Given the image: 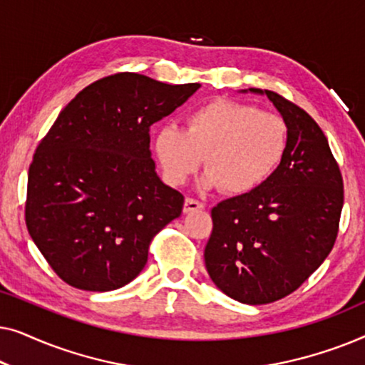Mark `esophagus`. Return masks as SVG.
<instances>
[{
  "mask_svg": "<svg viewBox=\"0 0 365 365\" xmlns=\"http://www.w3.org/2000/svg\"><path fill=\"white\" fill-rule=\"evenodd\" d=\"M201 209H204L202 202H199L192 197H186V201H184V212H186V214L196 212V211H201Z\"/></svg>",
  "mask_w": 365,
  "mask_h": 365,
  "instance_id": "obj_1",
  "label": "esophagus"
}]
</instances>
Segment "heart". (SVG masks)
Listing matches in <instances>:
<instances>
[{
    "instance_id": "1",
    "label": "heart",
    "mask_w": 365,
    "mask_h": 365,
    "mask_svg": "<svg viewBox=\"0 0 365 365\" xmlns=\"http://www.w3.org/2000/svg\"><path fill=\"white\" fill-rule=\"evenodd\" d=\"M154 149L174 186L186 182L206 158L202 187L241 196L261 187L281 164L287 124L252 104L214 99L189 113L184 129H159Z\"/></svg>"
}]
</instances>
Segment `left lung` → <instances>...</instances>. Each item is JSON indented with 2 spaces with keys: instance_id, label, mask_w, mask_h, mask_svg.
I'll list each match as a JSON object with an SVG mask.
<instances>
[{
  "instance_id": "8db88e82",
  "label": "left lung",
  "mask_w": 365,
  "mask_h": 365,
  "mask_svg": "<svg viewBox=\"0 0 365 365\" xmlns=\"http://www.w3.org/2000/svg\"><path fill=\"white\" fill-rule=\"evenodd\" d=\"M249 91L266 94L281 114L287 149L261 187L212 207L204 262L226 296L259 306L296 291L332 251L344 182L327 138L304 109L267 89Z\"/></svg>"
}]
</instances>
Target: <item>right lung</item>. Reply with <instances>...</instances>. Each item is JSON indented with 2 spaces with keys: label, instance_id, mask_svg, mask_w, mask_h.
Instances as JSON below:
<instances>
[{
  "label": "right lung",
  "instance_id": "add662e5",
  "mask_svg": "<svg viewBox=\"0 0 365 365\" xmlns=\"http://www.w3.org/2000/svg\"><path fill=\"white\" fill-rule=\"evenodd\" d=\"M201 88L118 73L59 113L28 173L26 226L69 286L106 292L131 282L149 244L181 216L184 196L156 174L149 128Z\"/></svg>",
  "mask_w": 365,
  "mask_h": 365
}]
</instances>
